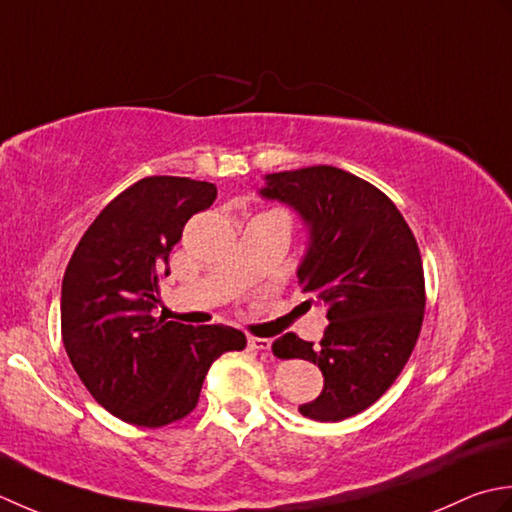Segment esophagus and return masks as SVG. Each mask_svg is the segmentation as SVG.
<instances>
[{
    "label": "esophagus",
    "mask_w": 512,
    "mask_h": 512,
    "mask_svg": "<svg viewBox=\"0 0 512 512\" xmlns=\"http://www.w3.org/2000/svg\"><path fill=\"white\" fill-rule=\"evenodd\" d=\"M249 347L256 349V351H269L271 349V340L269 338H256V336H249L247 338Z\"/></svg>",
    "instance_id": "obj_1"
}]
</instances>
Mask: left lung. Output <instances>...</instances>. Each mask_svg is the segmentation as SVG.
<instances>
[{
	"mask_svg": "<svg viewBox=\"0 0 512 512\" xmlns=\"http://www.w3.org/2000/svg\"><path fill=\"white\" fill-rule=\"evenodd\" d=\"M260 196L307 225L298 285L329 320L320 344L285 333L271 349L318 364L325 387L298 411L340 422L378 400L409 362L426 305L420 249L387 194L331 165L267 174Z\"/></svg>",
	"mask_w": 512,
	"mask_h": 512,
	"instance_id": "left-lung-1",
	"label": "left lung"
}]
</instances>
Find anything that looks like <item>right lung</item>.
Wrapping results in <instances>:
<instances>
[{
    "label": "right lung",
    "mask_w": 512,
    "mask_h": 512,
    "mask_svg": "<svg viewBox=\"0 0 512 512\" xmlns=\"http://www.w3.org/2000/svg\"><path fill=\"white\" fill-rule=\"evenodd\" d=\"M216 185L148 176L103 207L66 267L61 338L81 382L119 420L159 429L194 411L212 362L245 349V333L154 318L159 276L192 214Z\"/></svg>",
    "instance_id": "right-lung-1"
}]
</instances>
